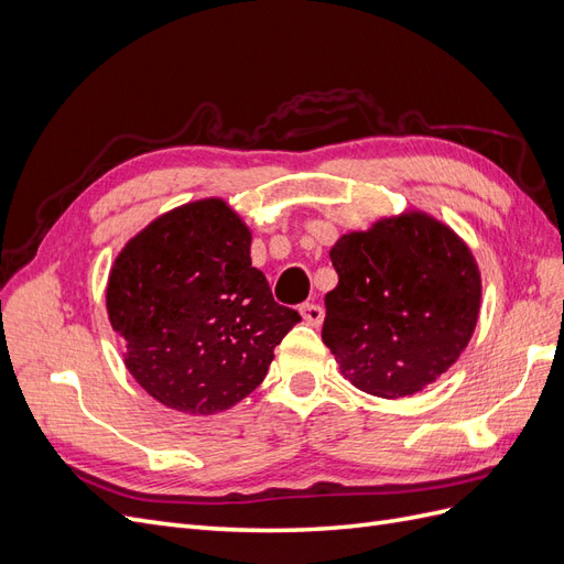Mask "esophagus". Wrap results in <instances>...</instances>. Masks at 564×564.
Masks as SVG:
<instances>
[{"instance_id":"obj_1","label":"esophagus","mask_w":564,"mask_h":564,"mask_svg":"<svg viewBox=\"0 0 564 564\" xmlns=\"http://www.w3.org/2000/svg\"><path fill=\"white\" fill-rule=\"evenodd\" d=\"M299 311H301L305 324H311V327H319L322 319H324V311H322V305H317V303H303Z\"/></svg>"}]
</instances>
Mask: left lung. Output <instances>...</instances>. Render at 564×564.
Masks as SVG:
<instances>
[{
  "label": "left lung",
  "instance_id": "1",
  "mask_svg": "<svg viewBox=\"0 0 564 564\" xmlns=\"http://www.w3.org/2000/svg\"><path fill=\"white\" fill-rule=\"evenodd\" d=\"M324 296L322 340L340 373L369 395L400 400L437 381L466 350L480 315L475 256L423 212L381 218L340 237Z\"/></svg>",
  "mask_w": 564,
  "mask_h": 564
}]
</instances>
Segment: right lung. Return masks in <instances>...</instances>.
I'll use <instances>...</instances> for the list:
<instances>
[{
    "label": "right lung",
    "instance_id": "1",
    "mask_svg": "<svg viewBox=\"0 0 564 564\" xmlns=\"http://www.w3.org/2000/svg\"><path fill=\"white\" fill-rule=\"evenodd\" d=\"M251 230L224 199L162 214L119 251L108 278L124 365L160 404L226 412L261 386L272 350L301 322L251 265Z\"/></svg>",
    "mask_w": 564,
    "mask_h": 564
}]
</instances>
